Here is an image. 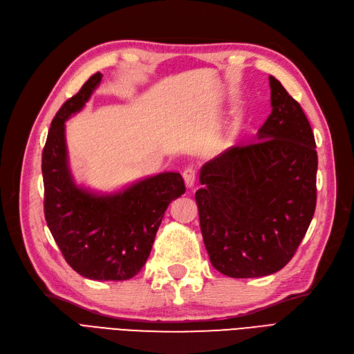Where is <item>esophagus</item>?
Instances as JSON below:
<instances>
[{
    "mask_svg": "<svg viewBox=\"0 0 354 354\" xmlns=\"http://www.w3.org/2000/svg\"><path fill=\"white\" fill-rule=\"evenodd\" d=\"M183 178H185V183L187 187H194L195 186V181H196V173L194 168H186L183 171Z\"/></svg>",
    "mask_w": 354,
    "mask_h": 354,
    "instance_id": "obj_1",
    "label": "esophagus"
}]
</instances>
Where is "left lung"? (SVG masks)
<instances>
[{
  "mask_svg": "<svg viewBox=\"0 0 354 354\" xmlns=\"http://www.w3.org/2000/svg\"><path fill=\"white\" fill-rule=\"evenodd\" d=\"M269 81L272 113L257 142L208 160L195 195L211 264L236 279L272 274L291 261L316 208L312 127L283 85Z\"/></svg>",
  "mask_w": 354,
  "mask_h": 354,
  "instance_id": "left-lung-1",
  "label": "left lung"
}]
</instances>
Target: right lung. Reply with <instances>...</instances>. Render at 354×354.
Returning <instances> with one entry per match:
<instances>
[{"label": "right lung", "instance_id": "right-lung-1", "mask_svg": "<svg viewBox=\"0 0 354 354\" xmlns=\"http://www.w3.org/2000/svg\"><path fill=\"white\" fill-rule=\"evenodd\" d=\"M103 75L94 73L53 118L42 151L44 214L66 263L93 281L131 279L146 264L168 205L185 194L178 173L137 181L122 192L95 195L73 183L65 121L84 108Z\"/></svg>", "mask_w": 354, "mask_h": 354}]
</instances>
